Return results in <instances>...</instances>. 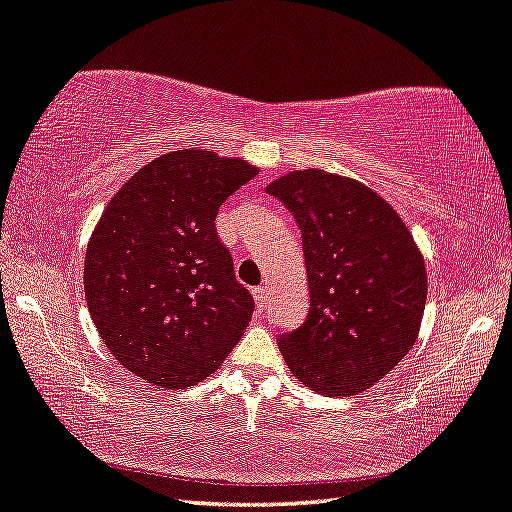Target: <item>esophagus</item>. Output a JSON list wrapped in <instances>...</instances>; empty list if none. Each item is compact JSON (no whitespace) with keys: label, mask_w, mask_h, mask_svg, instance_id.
<instances>
[{"label":"esophagus","mask_w":512,"mask_h":512,"mask_svg":"<svg viewBox=\"0 0 512 512\" xmlns=\"http://www.w3.org/2000/svg\"><path fill=\"white\" fill-rule=\"evenodd\" d=\"M253 298H255L257 310H264V307L269 305L271 294H269V289H266V287H255V289H253Z\"/></svg>","instance_id":"1"}]
</instances>
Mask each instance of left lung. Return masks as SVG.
I'll return each mask as SVG.
<instances>
[{
    "label": "left lung",
    "instance_id": "8db88e82",
    "mask_svg": "<svg viewBox=\"0 0 512 512\" xmlns=\"http://www.w3.org/2000/svg\"><path fill=\"white\" fill-rule=\"evenodd\" d=\"M266 191L296 218L310 285L305 323L278 337L282 358L312 392L360 394L417 342L424 255L396 209L353 177L291 170Z\"/></svg>",
    "mask_w": 512,
    "mask_h": 512
}]
</instances>
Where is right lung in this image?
<instances>
[{
  "mask_svg": "<svg viewBox=\"0 0 512 512\" xmlns=\"http://www.w3.org/2000/svg\"><path fill=\"white\" fill-rule=\"evenodd\" d=\"M257 173L239 157L175 150L104 207L86 248V305L113 358L145 383H202L253 319V296L234 278L214 221Z\"/></svg>",
  "mask_w": 512,
  "mask_h": 512,
  "instance_id": "right-lung-1",
  "label": "right lung"
}]
</instances>
